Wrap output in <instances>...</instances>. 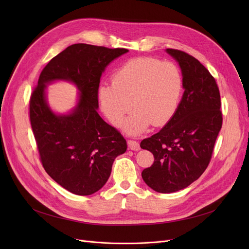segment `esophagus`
Instances as JSON below:
<instances>
[{
	"label": "esophagus",
	"mask_w": 249,
	"mask_h": 249,
	"mask_svg": "<svg viewBox=\"0 0 249 249\" xmlns=\"http://www.w3.org/2000/svg\"><path fill=\"white\" fill-rule=\"evenodd\" d=\"M127 144H128V147L131 149V150H134V151H137L140 149V145L139 143L135 140H132V139H128L127 140Z\"/></svg>",
	"instance_id": "obj_1"
}]
</instances>
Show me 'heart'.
<instances>
[{"mask_svg": "<svg viewBox=\"0 0 249 249\" xmlns=\"http://www.w3.org/2000/svg\"><path fill=\"white\" fill-rule=\"evenodd\" d=\"M181 88L182 78L176 64L152 57H137L116 71L112 84L100 87L99 99L104 114L114 125H120L133 106L135 110L124 128L130 134H138L150 123L160 126L171 119Z\"/></svg>", "mask_w": 249, "mask_h": 249, "instance_id": "heart-1", "label": "heart"}]
</instances>
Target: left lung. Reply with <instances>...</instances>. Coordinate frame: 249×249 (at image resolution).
I'll use <instances>...</instances> for the list:
<instances>
[{
	"label": "left lung",
	"mask_w": 249,
	"mask_h": 249,
	"mask_svg": "<svg viewBox=\"0 0 249 249\" xmlns=\"http://www.w3.org/2000/svg\"><path fill=\"white\" fill-rule=\"evenodd\" d=\"M179 63L185 91L171 120L140 147L154 156L143 169V180L159 193H174L190 186L206 171L223 122L221 98L214 76L185 51L167 48Z\"/></svg>",
	"instance_id": "1"
}]
</instances>
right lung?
Segmentation results:
<instances>
[{
	"label": "right lung",
	"mask_w": 249,
	"mask_h": 249,
	"mask_svg": "<svg viewBox=\"0 0 249 249\" xmlns=\"http://www.w3.org/2000/svg\"><path fill=\"white\" fill-rule=\"evenodd\" d=\"M127 51L72 44L46 64L31 94L30 123L39 159L48 176L72 194L89 196L99 191L107 182L115 159L127 149L122 134L97 111L102 72ZM55 79L71 80L81 90L70 115H55L46 104V84Z\"/></svg>",
	"instance_id": "obj_1"
}]
</instances>
